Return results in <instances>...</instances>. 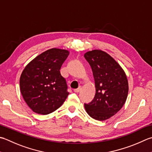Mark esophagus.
I'll return each instance as SVG.
<instances>
[{"instance_id":"obj_1","label":"esophagus","mask_w":152,"mask_h":152,"mask_svg":"<svg viewBox=\"0 0 152 152\" xmlns=\"http://www.w3.org/2000/svg\"><path fill=\"white\" fill-rule=\"evenodd\" d=\"M81 89H82V87L81 86H80V87L78 88H77V89H75V90H74V91L75 92V93H78V92L81 90Z\"/></svg>"}]
</instances>
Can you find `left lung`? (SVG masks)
Masks as SVG:
<instances>
[{
    "label": "left lung",
    "instance_id": "1",
    "mask_svg": "<svg viewBox=\"0 0 152 152\" xmlns=\"http://www.w3.org/2000/svg\"><path fill=\"white\" fill-rule=\"evenodd\" d=\"M84 57L93 71L96 91L92 102L84 104L85 109L94 119H109L126 102L129 93L126 75L120 64L102 50L86 52Z\"/></svg>",
    "mask_w": 152,
    "mask_h": 152
}]
</instances>
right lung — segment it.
I'll return each instance as SVG.
<instances>
[{
  "label": "right lung",
  "mask_w": 152,
  "mask_h": 152,
  "mask_svg": "<svg viewBox=\"0 0 152 152\" xmlns=\"http://www.w3.org/2000/svg\"><path fill=\"white\" fill-rule=\"evenodd\" d=\"M70 52L53 48L41 53L26 65L20 78V91L33 111L47 115L62 105L69 93L60 69Z\"/></svg>",
  "instance_id": "right-lung-1"
}]
</instances>
